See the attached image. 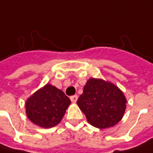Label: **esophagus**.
<instances>
[{"mask_svg": "<svg viewBox=\"0 0 153 153\" xmlns=\"http://www.w3.org/2000/svg\"><path fill=\"white\" fill-rule=\"evenodd\" d=\"M77 98H78L77 95H74V96H71V102H72V103H76V102L77 101Z\"/></svg>", "mask_w": 153, "mask_h": 153, "instance_id": "obj_1", "label": "esophagus"}]
</instances>
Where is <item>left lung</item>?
<instances>
[{
  "instance_id": "obj_1",
  "label": "left lung",
  "mask_w": 153,
  "mask_h": 153,
  "mask_svg": "<svg viewBox=\"0 0 153 153\" xmlns=\"http://www.w3.org/2000/svg\"><path fill=\"white\" fill-rule=\"evenodd\" d=\"M76 104L91 126L104 129L121 120L126 111V99L116 85L91 78L84 86Z\"/></svg>"
}]
</instances>
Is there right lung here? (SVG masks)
Here are the masks:
<instances>
[{"mask_svg":"<svg viewBox=\"0 0 153 153\" xmlns=\"http://www.w3.org/2000/svg\"><path fill=\"white\" fill-rule=\"evenodd\" d=\"M70 104V98L61 90L46 84L27 99L26 113L34 124L50 128L59 124Z\"/></svg>","mask_w":153,"mask_h":153,"instance_id":"obj_1","label":"right lung"}]
</instances>
